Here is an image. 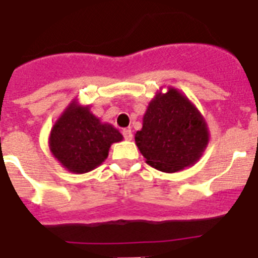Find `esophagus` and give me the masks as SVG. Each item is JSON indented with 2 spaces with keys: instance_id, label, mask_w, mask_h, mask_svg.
Masks as SVG:
<instances>
[{
  "instance_id": "34e87169",
  "label": "esophagus",
  "mask_w": 258,
  "mask_h": 258,
  "mask_svg": "<svg viewBox=\"0 0 258 258\" xmlns=\"http://www.w3.org/2000/svg\"><path fill=\"white\" fill-rule=\"evenodd\" d=\"M122 134H124V138L126 141H131L132 138H133V132H132L131 129H124V131H122Z\"/></svg>"
}]
</instances>
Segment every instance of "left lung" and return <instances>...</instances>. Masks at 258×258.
<instances>
[{
	"instance_id": "8db88e82",
	"label": "left lung",
	"mask_w": 258,
	"mask_h": 258,
	"mask_svg": "<svg viewBox=\"0 0 258 258\" xmlns=\"http://www.w3.org/2000/svg\"><path fill=\"white\" fill-rule=\"evenodd\" d=\"M136 145L145 161L163 172H176L201 159L210 142L204 117L179 89L167 87L149 103Z\"/></svg>"
}]
</instances>
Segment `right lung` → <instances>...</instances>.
Segmentation results:
<instances>
[{"label": "right lung", "mask_w": 258, "mask_h": 258, "mask_svg": "<svg viewBox=\"0 0 258 258\" xmlns=\"http://www.w3.org/2000/svg\"><path fill=\"white\" fill-rule=\"evenodd\" d=\"M122 138L113 125L101 122L89 105H80L74 99L51 127L48 148L68 171L86 174L101 165L112 144Z\"/></svg>", "instance_id": "right-lung-1"}]
</instances>
